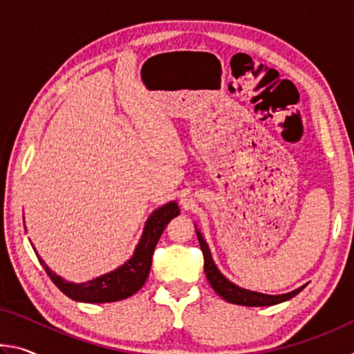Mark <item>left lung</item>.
<instances>
[{"instance_id":"1","label":"left lung","mask_w":354,"mask_h":354,"mask_svg":"<svg viewBox=\"0 0 354 354\" xmlns=\"http://www.w3.org/2000/svg\"><path fill=\"white\" fill-rule=\"evenodd\" d=\"M195 231H196V237H198L203 256H205V272H206L209 284H211L212 289L217 292L221 298L226 299L227 303L241 304V306H273V304H279L298 295V293L306 287V284H304L295 290L283 293V295H267V293H261V292H254V290L243 289V287H239L237 284L231 283L226 277H223V273H221L218 270V267L215 266L211 250H209L206 241L203 239L201 232L196 230V227Z\"/></svg>"}]
</instances>
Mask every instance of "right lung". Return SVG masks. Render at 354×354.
Instances as JSON below:
<instances>
[{
	"mask_svg": "<svg viewBox=\"0 0 354 354\" xmlns=\"http://www.w3.org/2000/svg\"><path fill=\"white\" fill-rule=\"evenodd\" d=\"M179 215V206L176 201H170L167 205L149 215L145 227H143L142 237L134 250V254L129 259L120 266L115 270H112L101 277L87 281V283H71L59 277L45 261L37 254L41 267L45 268L48 277L51 278L59 290L64 292L68 298L75 301L82 303H112L120 301L131 295H134L137 290L142 289L149 274L151 268L153 253L156 245H158L160 236L165 230V226L170 223L171 218ZM35 251V250H34Z\"/></svg>",
	"mask_w": 354,
	"mask_h": 354,
	"instance_id": "add662e5",
	"label": "right lung"
}]
</instances>
